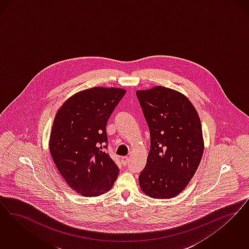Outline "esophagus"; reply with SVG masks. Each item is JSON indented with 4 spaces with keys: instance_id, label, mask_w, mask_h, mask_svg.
Segmentation results:
<instances>
[{
    "instance_id": "esophagus-1",
    "label": "esophagus",
    "mask_w": 249,
    "mask_h": 249,
    "mask_svg": "<svg viewBox=\"0 0 249 249\" xmlns=\"http://www.w3.org/2000/svg\"><path fill=\"white\" fill-rule=\"evenodd\" d=\"M121 161H122V163H123V165H126L128 162H129V158L127 157V156H124V157H122V159H121Z\"/></svg>"
}]
</instances>
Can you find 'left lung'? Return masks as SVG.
Here are the masks:
<instances>
[{
    "label": "left lung",
    "mask_w": 249,
    "mask_h": 249,
    "mask_svg": "<svg viewBox=\"0 0 249 249\" xmlns=\"http://www.w3.org/2000/svg\"><path fill=\"white\" fill-rule=\"evenodd\" d=\"M151 135V150L139 178L152 198H173L195 176L204 152L199 115L178 91L153 87L136 92Z\"/></svg>",
    "instance_id": "8db88e82"
}]
</instances>
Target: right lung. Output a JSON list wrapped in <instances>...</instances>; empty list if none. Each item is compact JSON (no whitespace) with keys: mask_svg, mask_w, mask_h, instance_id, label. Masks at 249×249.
Listing matches in <instances>:
<instances>
[{"mask_svg":"<svg viewBox=\"0 0 249 249\" xmlns=\"http://www.w3.org/2000/svg\"><path fill=\"white\" fill-rule=\"evenodd\" d=\"M125 90L93 87L70 97L58 109L49 150L68 185L86 197L103 195L116 180L119 167L109 157L106 125Z\"/></svg>","mask_w":249,"mask_h":249,"instance_id":"1","label":"right lung"}]
</instances>
